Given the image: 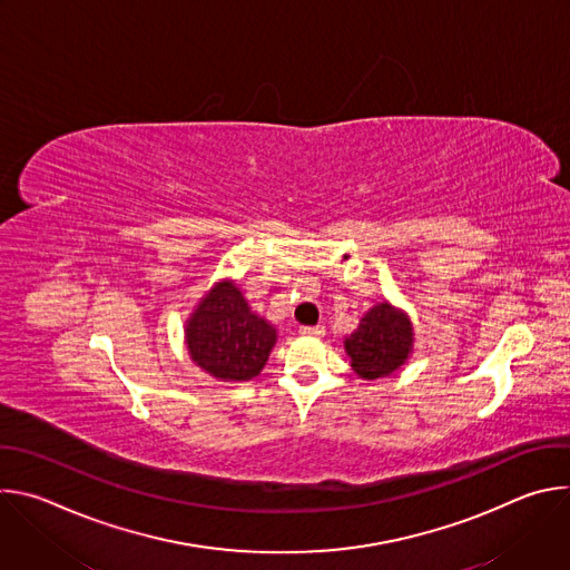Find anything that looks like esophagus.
Here are the masks:
<instances>
[{
  "label": "esophagus",
  "instance_id": "34e87169",
  "mask_svg": "<svg viewBox=\"0 0 570 570\" xmlns=\"http://www.w3.org/2000/svg\"><path fill=\"white\" fill-rule=\"evenodd\" d=\"M299 334L302 336H311V338H322L324 336V327H322V324H317V327H302Z\"/></svg>",
  "mask_w": 570,
  "mask_h": 570
}]
</instances>
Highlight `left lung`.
<instances>
[{
	"mask_svg": "<svg viewBox=\"0 0 570 570\" xmlns=\"http://www.w3.org/2000/svg\"><path fill=\"white\" fill-rule=\"evenodd\" d=\"M415 345L411 315L383 299L367 308L358 327L345 338V352L354 374L363 381L392 376L409 363Z\"/></svg>",
	"mask_w": 570,
	"mask_h": 570,
	"instance_id": "obj_1",
	"label": "left lung"
}]
</instances>
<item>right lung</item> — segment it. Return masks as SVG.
Instances as JSON below:
<instances>
[{
  "mask_svg": "<svg viewBox=\"0 0 570 570\" xmlns=\"http://www.w3.org/2000/svg\"><path fill=\"white\" fill-rule=\"evenodd\" d=\"M275 343V324L253 311L234 279H218L185 322V345L191 361L225 383L259 376Z\"/></svg>",
  "mask_w": 570,
  "mask_h": 570,
  "instance_id": "right-lung-1",
  "label": "right lung"
}]
</instances>
